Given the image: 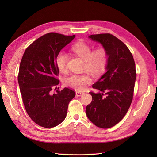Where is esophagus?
Returning <instances> with one entry per match:
<instances>
[{
	"instance_id": "1",
	"label": "esophagus",
	"mask_w": 157,
	"mask_h": 157,
	"mask_svg": "<svg viewBox=\"0 0 157 157\" xmlns=\"http://www.w3.org/2000/svg\"><path fill=\"white\" fill-rule=\"evenodd\" d=\"M83 94H84L83 92H76V95L78 97H80V96H81L82 95H83Z\"/></svg>"
}]
</instances>
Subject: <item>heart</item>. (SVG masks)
Returning <instances> with one entry per match:
<instances>
[{
    "label": "heart",
    "mask_w": 157,
    "mask_h": 157,
    "mask_svg": "<svg viewBox=\"0 0 157 157\" xmlns=\"http://www.w3.org/2000/svg\"><path fill=\"white\" fill-rule=\"evenodd\" d=\"M71 50L85 60V70L95 76L100 75L105 70L108 63V53L105 48L99 47L93 50L92 46L83 41H79L72 46ZM68 59L69 56L65 52L60 51L57 53L55 63L60 72H67ZM92 81L88 74H73L65 78L63 83L65 86L78 91H83Z\"/></svg>",
    "instance_id": "heart-1"
}]
</instances>
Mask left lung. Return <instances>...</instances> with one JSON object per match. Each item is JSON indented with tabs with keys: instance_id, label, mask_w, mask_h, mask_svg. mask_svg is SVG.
<instances>
[{
	"instance_id": "left-lung-1",
	"label": "left lung",
	"mask_w": 157,
	"mask_h": 157,
	"mask_svg": "<svg viewBox=\"0 0 157 157\" xmlns=\"http://www.w3.org/2000/svg\"><path fill=\"white\" fill-rule=\"evenodd\" d=\"M89 37L106 49L108 63L106 72L92 85L99 92H90L92 101L86 106V113L95 125L109 128L125 116L132 101L136 79L135 62L128 47L113 35L105 33Z\"/></svg>"
}]
</instances>
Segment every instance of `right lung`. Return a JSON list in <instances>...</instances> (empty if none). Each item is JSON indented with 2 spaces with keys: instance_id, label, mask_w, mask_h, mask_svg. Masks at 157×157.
<instances>
[{
  "instance_id": "add662e5",
  "label": "right lung",
  "mask_w": 157,
  "mask_h": 157,
  "mask_svg": "<svg viewBox=\"0 0 157 157\" xmlns=\"http://www.w3.org/2000/svg\"><path fill=\"white\" fill-rule=\"evenodd\" d=\"M74 37L48 33L28 46L22 56L18 80L23 105L29 117L40 127L52 128L61 123L76 95L69 88L52 92L60 81L56 56Z\"/></svg>"
}]
</instances>
